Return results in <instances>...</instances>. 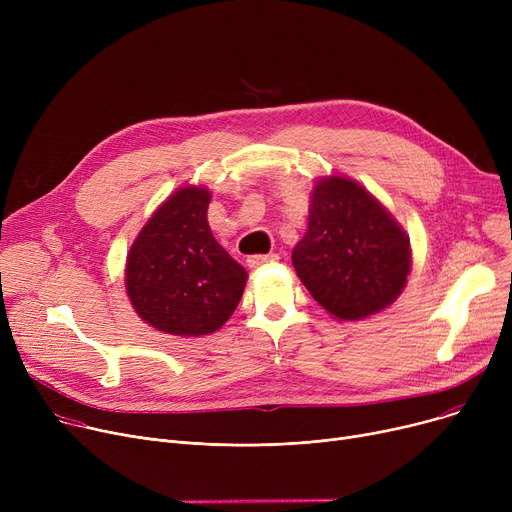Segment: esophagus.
Returning a JSON list of instances; mask_svg holds the SVG:
<instances>
[{
	"label": "esophagus",
	"instance_id": "obj_1",
	"mask_svg": "<svg viewBox=\"0 0 512 512\" xmlns=\"http://www.w3.org/2000/svg\"><path fill=\"white\" fill-rule=\"evenodd\" d=\"M278 261V255L270 253V255H251L247 259L249 267H253V270H257V267H263V265H270V263H276Z\"/></svg>",
	"mask_w": 512,
	"mask_h": 512
}]
</instances>
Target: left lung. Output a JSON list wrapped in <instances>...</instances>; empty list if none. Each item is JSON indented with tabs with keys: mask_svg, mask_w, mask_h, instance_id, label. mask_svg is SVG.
I'll return each mask as SVG.
<instances>
[{
	"mask_svg": "<svg viewBox=\"0 0 512 512\" xmlns=\"http://www.w3.org/2000/svg\"><path fill=\"white\" fill-rule=\"evenodd\" d=\"M411 263L405 228L365 186L338 174L315 182L292 265L334 319L359 321L390 307L407 286Z\"/></svg>",
	"mask_w": 512,
	"mask_h": 512,
	"instance_id": "left-lung-1",
	"label": "left lung"
}]
</instances>
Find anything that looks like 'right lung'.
<instances>
[{"instance_id": "1", "label": "right lung", "mask_w": 512, "mask_h": 512, "mask_svg": "<svg viewBox=\"0 0 512 512\" xmlns=\"http://www.w3.org/2000/svg\"><path fill=\"white\" fill-rule=\"evenodd\" d=\"M209 201V188L180 186L128 249V301L157 332L182 338L213 334L240 303L249 274L213 238Z\"/></svg>"}]
</instances>
